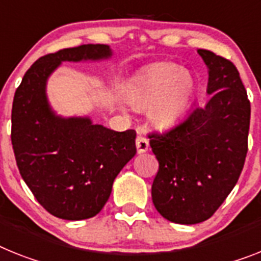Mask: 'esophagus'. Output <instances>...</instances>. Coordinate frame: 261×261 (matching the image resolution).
<instances>
[{
  "mask_svg": "<svg viewBox=\"0 0 261 261\" xmlns=\"http://www.w3.org/2000/svg\"><path fill=\"white\" fill-rule=\"evenodd\" d=\"M135 144H137L138 154H143V152H146L148 150V141L143 135H138L137 139H135Z\"/></svg>",
  "mask_w": 261,
  "mask_h": 261,
  "instance_id": "34e87169",
  "label": "esophagus"
}]
</instances>
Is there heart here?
Segmentation results:
<instances>
[{
    "mask_svg": "<svg viewBox=\"0 0 261 261\" xmlns=\"http://www.w3.org/2000/svg\"><path fill=\"white\" fill-rule=\"evenodd\" d=\"M196 93L194 76L171 62L158 63L133 82L128 100L138 110H147L151 124L168 128L188 113Z\"/></svg>",
    "mask_w": 261,
    "mask_h": 261,
    "instance_id": "obj_1",
    "label": "heart"
}]
</instances>
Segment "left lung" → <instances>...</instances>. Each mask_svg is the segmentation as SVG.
<instances>
[{
  "mask_svg": "<svg viewBox=\"0 0 261 261\" xmlns=\"http://www.w3.org/2000/svg\"><path fill=\"white\" fill-rule=\"evenodd\" d=\"M198 54L208 69V102L168 130L148 135L159 162L152 203L178 224L215 214L238 183L248 150L251 105L238 69L210 50Z\"/></svg>",
  "mask_w": 261,
  "mask_h": 261,
  "instance_id": "obj_1",
  "label": "left lung"
}]
</instances>
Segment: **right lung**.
Segmentation results:
<instances>
[{
    "label": "right lung",
    "mask_w": 261,
    "mask_h": 261,
    "mask_svg": "<svg viewBox=\"0 0 261 261\" xmlns=\"http://www.w3.org/2000/svg\"><path fill=\"white\" fill-rule=\"evenodd\" d=\"M109 45H82L41 57L14 94L12 144L19 174L39 204L65 220L103 208L120 170L137 154L134 130L114 131L91 118L62 117L47 98V81L62 62L110 60Z\"/></svg>",
    "instance_id": "obj_1"
}]
</instances>
